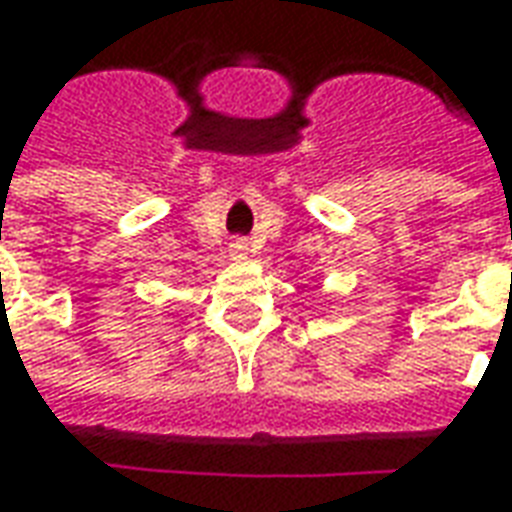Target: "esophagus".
<instances>
[{
    "label": "esophagus",
    "mask_w": 512,
    "mask_h": 512,
    "mask_svg": "<svg viewBox=\"0 0 512 512\" xmlns=\"http://www.w3.org/2000/svg\"><path fill=\"white\" fill-rule=\"evenodd\" d=\"M246 252H249V246H246L244 238H238V241H233V244H230V255H233L235 260H244Z\"/></svg>",
    "instance_id": "obj_1"
}]
</instances>
